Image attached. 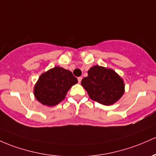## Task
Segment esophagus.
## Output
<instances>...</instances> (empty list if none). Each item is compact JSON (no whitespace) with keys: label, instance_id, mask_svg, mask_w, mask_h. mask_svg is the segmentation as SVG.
<instances>
[{"label":"esophagus","instance_id":"34e87169","mask_svg":"<svg viewBox=\"0 0 156 156\" xmlns=\"http://www.w3.org/2000/svg\"><path fill=\"white\" fill-rule=\"evenodd\" d=\"M81 80H82V77H78V82H79V83H81Z\"/></svg>","mask_w":156,"mask_h":156}]
</instances>
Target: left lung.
I'll list each match as a JSON object with an SVG mask.
<instances>
[{
	"label": "left lung",
	"instance_id": "left-lung-1",
	"mask_svg": "<svg viewBox=\"0 0 156 156\" xmlns=\"http://www.w3.org/2000/svg\"><path fill=\"white\" fill-rule=\"evenodd\" d=\"M81 85L91 99L104 105H111L121 98L124 92L122 78L114 70L94 66L88 76L82 79Z\"/></svg>",
	"mask_w": 156,
	"mask_h": 156
}]
</instances>
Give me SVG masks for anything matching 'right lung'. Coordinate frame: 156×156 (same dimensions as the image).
Returning <instances> with one entry per match:
<instances>
[{
  "label": "right lung",
  "mask_w": 156,
  "mask_h": 156,
  "mask_svg": "<svg viewBox=\"0 0 156 156\" xmlns=\"http://www.w3.org/2000/svg\"><path fill=\"white\" fill-rule=\"evenodd\" d=\"M78 80L71 72L55 66L42 74L34 88L36 99L44 105H57L66 96V92Z\"/></svg>",
  "instance_id": "obj_1"
}]
</instances>
